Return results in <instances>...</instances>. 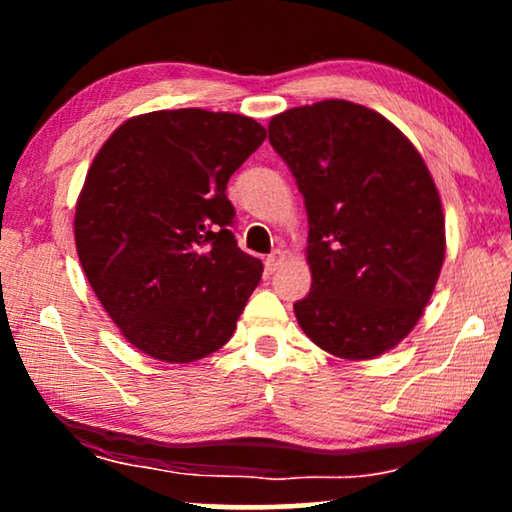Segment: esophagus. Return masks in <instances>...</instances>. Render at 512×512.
<instances>
[{"label":"esophagus","mask_w":512,"mask_h":512,"mask_svg":"<svg viewBox=\"0 0 512 512\" xmlns=\"http://www.w3.org/2000/svg\"><path fill=\"white\" fill-rule=\"evenodd\" d=\"M284 261H286V251L277 249V251H272L268 258H265V268H268V272H277L284 265Z\"/></svg>","instance_id":"esophagus-1"}]
</instances>
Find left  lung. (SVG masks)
<instances>
[{"label": "left lung", "instance_id": "1", "mask_svg": "<svg viewBox=\"0 0 512 512\" xmlns=\"http://www.w3.org/2000/svg\"><path fill=\"white\" fill-rule=\"evenodd\" d=\"M270 144L305 198L312 289L293 305L303 333L347 361L408 335L445 261V216L429 167L377 111L321 100L272 116Z\"/></svg>", "mask_w": 512, "mask_h": 512}]
</instances>
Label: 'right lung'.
<instances>
[{
    "label": "right lung",
    "instance_id": "right-lung-1",
    "mask_svg": "<svg viewBox=\"0 0 512 512\" xmlns=\"http://www.w3.org/2000/svg\"><path fill=\"white\" fill-rule=\"evenodd\" d=\"M265 139L254 118L207 109L132 116L76 200L81 268L121 335L151 359L221 349L263 275L237 247L228 179Z\"/></svg>",
    "mask_w": 512,
    "mask_h": 512
}]
</instances>
